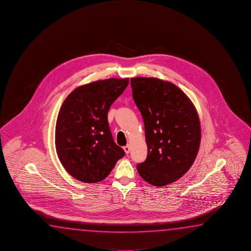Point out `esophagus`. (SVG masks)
I'll return each instance as SVG.
<instances>
[{
	"mask_svg": "<svg viewBox=\"0 0 251 251\" xmlns=\"http://www.w3.org/2000/svg\"><path fill=\"white\" fill-rule=\"evenodd\" d=\"M124 150H125L126 153H130V146H129V145H126V147H124Z\"/></svg>",
	"mask_w": 251,
	"mask_h": 251,
	"instance_id": "34e87169",
	"label": "esophagus"
}]
</instances>
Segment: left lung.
Returning a JSON list of instances; mask_svg holds the SVG:
<instances>
[{"label": "left lung", "instance_id": "1", "mask_svg": "<svg viewBox=\"0 0 251 251\" xmlns=\"http://www.w3.org/2000/svg\"><path fill=\"white\" fill-rule=\"evenodd\" d=\"M132 98L144 121L146 161L137 170L146 182L165 186L183 176L200 149V119L177 86L157 78L131 79Z\"/></svg>", "mask_w": 251, "mask_h": 251}]
</instances>
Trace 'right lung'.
Returning a JSON list of instances; mask_svg holds the SVG:
<instances>
[{"instance_id": "1", "label": "right lung", "mask_w": 251, "mask_h": 251, "mask_svg": "<svg viewBox=\"0 0 251 251\" xmlns=\"http://www.w3.org/2000/svg\"><path fill=\"white\" fill-rule=\"evenodd\" d=\"M128 83V78L94 81L65 99L56 122V151L73 177L83 183L100 182L125 156L112 138L108 111Z\"/></svg>"}]
</instances>
